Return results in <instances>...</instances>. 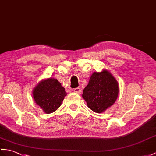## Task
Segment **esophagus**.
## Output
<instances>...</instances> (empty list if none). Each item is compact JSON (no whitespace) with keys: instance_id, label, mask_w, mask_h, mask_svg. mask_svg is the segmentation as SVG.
<instances>
[{"instance_id":"esophagus-1","label":"esophagus","mask_w":156,"mask_h":156,"mask_svg":"<svg viewBox=\"0 0 156 156\" xmlns=\"http://www.w3.org/2000/svg\"><path fill=\"white\" fill-rule=\"evenodd\" d=\"M74 92L75 93H77V94H80L81 92V89L80 88H74Z\"/></svg>"}]
</instances>
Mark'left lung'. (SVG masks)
I'll return each instance as SVG.
<instances>
[{
  "label": "left lung",
  "instance_id": "obj_1",
  "mask_svg": "<svg viewBox=\"0 0 156 156\" xmlns=\"http://www.w3.org/2000/svg\"><path fill=\"white\" fill-rule=\"evenodd\" d=\"M118 82L106 69L93 72L88 84L83 90L82 98L87 106L96 113H102L113 105L119 93Z\"/></svg>",
  "mask_w": 156,
  "mask_h": 156
}]
</instances>
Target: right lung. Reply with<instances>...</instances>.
<instances>
[{
	"label": "right lung",
	"mask_w": 156,
	"mask_h": 156,
	"mask_svg": "<svg viewBox=\"0 0 156 156\" xmlns=\"http://www.w3.org/2000/svg\"><path fill=\"white\" fill-rule=\"evenodd\" d=\"M66 94L64 87L57 79L53 78L42 80L32 90L35 103L46 114L55 112Z\"/></svg>",
	"instance_id": "add662e5"
}]
</instances>
